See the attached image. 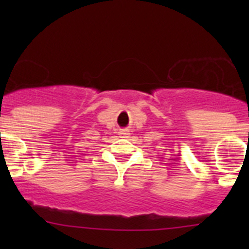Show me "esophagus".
I'll list each match as a JSON object with an SVG mask.
<instances>
[{"label":"esophagus","instance_id":"esophagus-1","mask_svg":"<svg viewBox=\"0 0 249 249\" xmlns=\"http://www.w3.org/2000/svg\"><path fill=\"white\" fill-rule=\"evenodd\" d=\"M119 135H120V137H129L130 136V131H129V130H120Z\"/></svg>","mask_w":249,"mask_h":249}]
</instances>
